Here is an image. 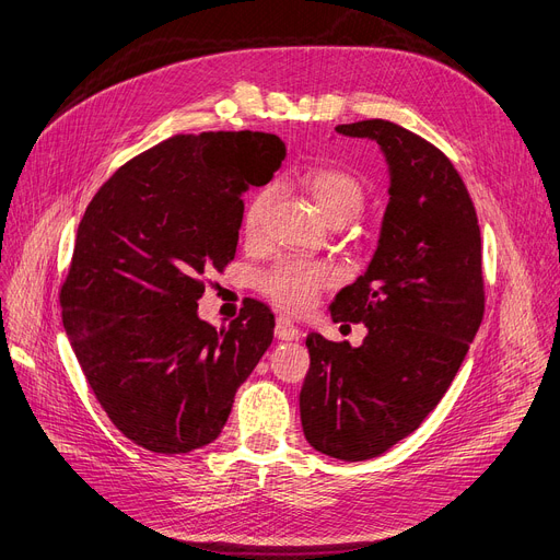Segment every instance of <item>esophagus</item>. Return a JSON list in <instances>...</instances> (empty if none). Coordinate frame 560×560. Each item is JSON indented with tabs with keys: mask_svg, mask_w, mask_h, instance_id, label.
Instances as JSON below:
<instances>
[{
	"mask_svg": "<svg viewBox=\"0 0 560 560\" xmlns=\"http://www.w3.org/2000/svg\"><path fill=\"white\" fill-rule=\"evenodd\" d=\"M275 335H277V339H281V341H293V339L300 337V329H298L291 320H288V318L279 316V318H277V325H275Z\"/></svg>",
	"mask_w": 560,
	"mask_h": 560,
	"instance_id": "34e87169",
	"label": "esophagus"
}]
</instances>
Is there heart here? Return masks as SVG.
<instances>
[{
	"instance_id": "b5f03b06",
	"label": "heart",
	"mask_w": 560,
	"mask_h": 560,
	"mask_svg": "<svg viewBox=\"0 0 560 560\" xmlns=\"http://www.w3.org/2000/svg\"><path fill=\"white\" fill-rule=\"evenodd\" d=\"M302 186L314 198L318 212L327 223H348L355 219L364 205V184L343 168H314L302 175ZM269 207V191L256 194L244 210L246 237H258ZM329 267L320 262H304L288 258L269 267L260 277L262 293L285 312H306L314 306L323 288L329 283Z\"/></svg>"
}]
</instances>
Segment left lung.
I'll list each match as a JSON object with an SVG mask.
<instances>
[{
    "instance_id": "obj_1",
    "label": "left lung",
    "mask_w": 560,
    "mask_h": 560,
    "mask_svg": "<svg viewBox=\"0 0 560 560\" xmlns=\"http://www.w3.org/2000/svg\"><path fill=\"white\" fill-rule=\"evenodd\" d=\"M376 140L389 168V202L366 272L329 304L335 323L366 337H306L312 364L300 392L308 445L364 462L397 445L439 406L485 316L478 214L452 161L387 119L339 124Z\"/></svg>"
}]
</instances>
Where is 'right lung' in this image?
Wrapping results in <instances>:
<instances>
[{"label":"right lung","mask_w":560,"mask_h":560,"mask_svg":"<svg viewBox=\"0 0 560 560\" xmlns=\"http://www.w3.org/2000/svg\"><path fill=\"white\" fill-rule=\"evenodd\" d=\"M283 159L272 133L173 136L124 163L88 205L61 316L96 401L144 450L212 443L272 343L275 314L262 302L217 329L198 318V300L205 272L235 258L242 196Z\"/></svg>","instance_id":"obj_1"}]
</instances>
